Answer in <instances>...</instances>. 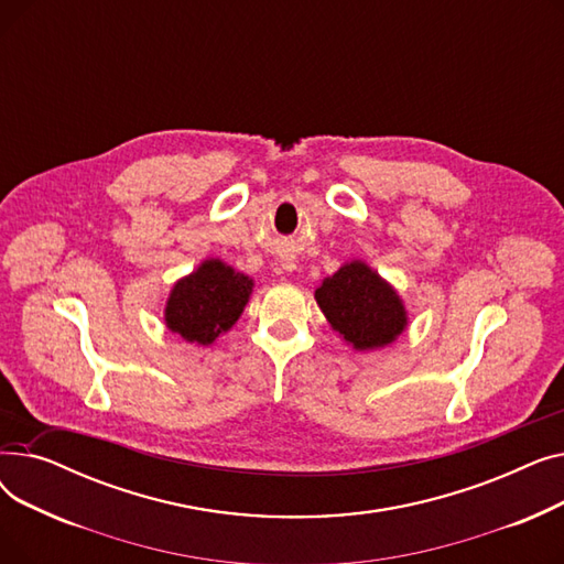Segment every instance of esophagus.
Returning a JSON list of instances; mask_svg holds the SVG:
<instances>
[{"label": "esophagus", "instance_id": "obj_1", "mask_svg": "<svg viewBox=\"0 0 564 564\" xmlns=\"http://www.w3.org/2000/svg\"><path fill=\"white\" fill-rule=\"evenodd\" d=\"M285 270H292V264H285Z\"/></svg>", "mask_w": 564, "mask_h": 564}]
</instances>
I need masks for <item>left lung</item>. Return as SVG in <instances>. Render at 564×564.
Here are the masks:
<instances>
[{
  "mask_svg": "<svg viewBox=\"0 0 564 564\" xmlns=\"http://www.w3.org/2000/svg\"><path fill=\"white\" fill-rule=\"evenodd\" d=\"M315 300L332 327L359 351L389 345L406 329L400 294L361 260L345 262L324 279Z\"/></svg>",
  "mask_w": 564,
  "mask_h": 564,
  "instance_id": "1",
  "label": "left lung"
}]
</instances>
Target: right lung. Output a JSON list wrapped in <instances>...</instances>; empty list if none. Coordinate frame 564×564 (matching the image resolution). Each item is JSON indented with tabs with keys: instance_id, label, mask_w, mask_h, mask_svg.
Returning a JSON list of instances; mask_svg holds the SVG:
<instances>
[{
	"instance_id": "1",
	"label": "right lung",
	"mask_w": 564,
	"mask_h": 564,
	"mask_svg": "<svg viewBox=\"0 0 564 564\" xmlns=\"http://www.w3.org/2000/svg\"><path fill=\"white\" fill-rule=\"evenodd\" d=\"M253 281L219 258L203 260L196 272L181 279L166 300V327L187 343L213 345L240 319Z\"/></svg>"
}]
</instances>
